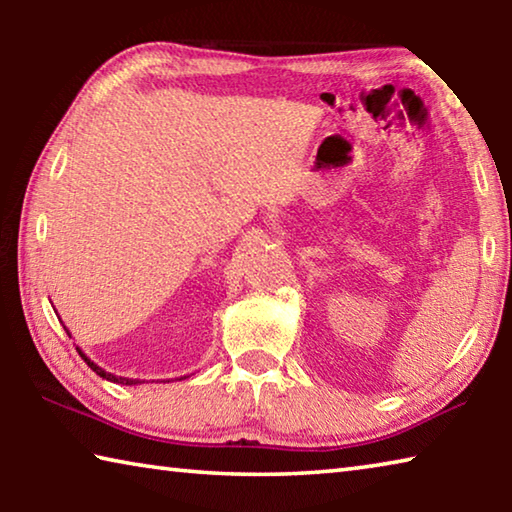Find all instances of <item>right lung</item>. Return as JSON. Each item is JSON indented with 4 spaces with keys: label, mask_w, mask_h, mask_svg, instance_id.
Masks as SVG:
<instances>
[{
    "label": "right lung",
    "mask_w": 512,
    "mask_h": 512,
    "mask_svg": "<svg viewBox=\"0 0 512 512\" xmlns=\"http://www.w3.org/2000/svg\"><path fill=\"white\" fill-rule=\"evenodd\" d=\"M76 350H79V348H76ZM79 354H81V357L85 359V361H88V366L94 370V372H97V375L99 377H103V379H108V381H115V384H126V386H133V384H140V381H135V379H126V377H117V375H112V372H106V370H103V368H99L97 366V363H94V361H90L88 357H85V354L79 350Z\"/></svg>",
    "instance_id": "add662e5"
}]
</instances>
